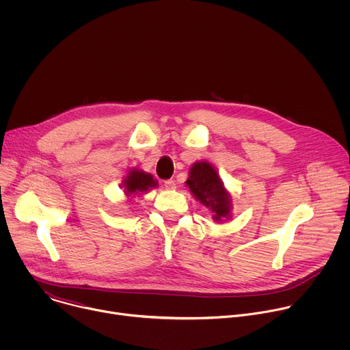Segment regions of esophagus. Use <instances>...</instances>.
Wrapping results in <instances>:
<instances>
[{
	"label": "esophagus",
	"mask_w": 350,
	"mask_h": 350,
	"mask_svg": "<svg viewBox=\"0 0 350 350\" xmlns=\"http://www.w3.org/2000/svg\"><path fill=\"white\" fill-rule=\"evenodd\" d=\"M165 188L169 189V191H172V189L176 188V183H174L173 180H166V181H165Z\"/></svg>",
	"instance_id": "34e87169"
}]
</instances>
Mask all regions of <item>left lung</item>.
Returning <instances> with one entry per match:
<instances>
[{"label":"left lung","instance_id":"obj_1","mask_svg":"<svg viewBox=\"0 0 350 350\" xmlns=\"http://www.w3.org/2000/svg\"><path fill=\"white\" fill-rule=\"evenodd\" d=\"M185 185L196 201L212 213V219L224 223L231 217L232 198L224 187L219 172L208 161H198L191 165Z\"/></svg>","mask_w":350,"mask_h":350}]
</instances>
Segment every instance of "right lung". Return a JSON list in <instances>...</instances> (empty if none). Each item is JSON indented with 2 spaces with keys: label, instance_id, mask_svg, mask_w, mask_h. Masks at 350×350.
Listing matches in <instances>:
<instances>
[{
  "label": "right lung",
  "instance_id": "obj_1",
  "mask_svg": "<svg viewBox=\"0 0 350 350\" xmlns=\"http://www.w3.org/2000/svg\"><path fill=\"white\" fill-rule=\"evenodd\" d=\"M120 187L124 192V196L135 198L142 196L144 193L154 188H158V180H155L152 174H149L141 169L133 167L127 170V174L123 177Z\"/></svg>",
  "mask_w": 350,
  "mask_h": 350
}]
</instances>
